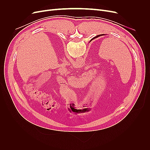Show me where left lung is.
I'll return each instance as SVG.
<instances>
[{"instance_id":"8db88e82","label":"left lung","mask_w":150,"mask_h":150,"mask_svg":"<svg viewBox=\"0 0 150 150\" xmlns=\"http://www.w3.org/2000/svg\"><path fill=\"white\" fill-rule=\"evenodd\" d=\"M104 34H100V35H97V36H96V37H95L94 38H98L99 36H101V35H103Z\"/></svg>"}]
</instances>
